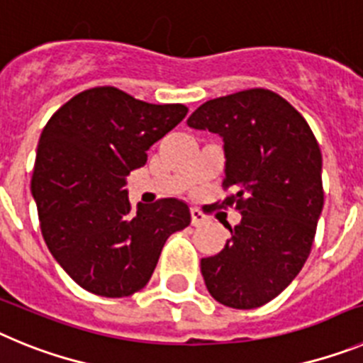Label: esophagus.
I'll return each instance as SVG.
<instances>
[{
    "label": "esophagus",
    "mask_w": 363,
    "mask_h": 363,
    "mask_svg": "<svg viewBox=\"0 0 363 363\" xmlns=\"http://www.w3.org/2000/svg\"><path fill=\"white\" fill-rule=\"evenodd\" d=\"M191 221H192V225H194V227H200V225H203V223H207V218H205V214L201 213L200 209L192 207V209H191Z\"/></svg>",
    "instance_id": "1"
}]
</instances>
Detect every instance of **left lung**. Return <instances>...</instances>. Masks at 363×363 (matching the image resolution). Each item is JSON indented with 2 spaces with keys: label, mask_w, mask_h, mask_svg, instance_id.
Returning <instances> with one entry per match:
<instances>
[{
  "label": "left lung",
  "mask_w": 363,
  "mask_h": 363,
  "mask_svg": "<svg viewBox=\"0 0 363 363\" xmlns=\"http://www.w3.org/2000/svg\"><path fill=\"white\" fill-rule=\"evenodd\" d=\"M189 127L223 140V187L234 194L238 225L218 255L201 258L211 296L233 309H256L296 278L323 207L322 152L293 105L267 89L209 99Z\"/></svg>",
  "instance_id": "8db88e82"
}]
</instances>
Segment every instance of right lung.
Segmentation results:
<instances>
[{"instance_id":"1","label":"right lung","mask_w":363,"mask_h":363,"mask_svg":"<svg viewBox=\"0 0 363 363\" xmlns=\"http://www.w3.org/2000/svg\"><path fill=\"white\" fill-rule=\"evenodd\" d=\"M189 108L154 105L116 86L69 99L45 125L30 191L50 255L98 296L138 293L152 277L167 238L191 223L185 201L163 198L130 211L127 176Z\"/></svg>"}]
</instances>
